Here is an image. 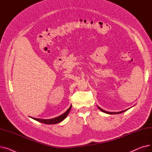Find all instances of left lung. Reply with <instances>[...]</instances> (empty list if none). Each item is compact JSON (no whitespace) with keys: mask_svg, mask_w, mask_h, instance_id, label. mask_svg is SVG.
<instances>
[{"mask_svg":"<svg viewBox=\"0 0 152 152\" xmlns=\"http://www.w3.org/2000/svg\"><path fill=\"white\" fill-rule=\"evenodd\" d=\"M99 109H100V110L102 111H103V112L106 113H108V114H110V115H113V114H119V113H121L124 112V111H125L127 110H124V111H119V112H108V111H105V110H103V109L100 108V107H99Z\"/></svg>","mask_w":152,"mask_h":152,"instance_id":"8db88e82","label":"left lung"}]
</instances>
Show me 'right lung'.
<instances>
[{"label": "right lung", "mask_w": 152, "mask_h": 152, "mask_svg": "<svg viewBox=\"0 0 152 152\" xmlns=\"http://www.w3.org/2000/svg\"><path fill=\"white\" fill-rule=\"evenodd\" d=\"M71 108V106H70V107L66 110V111L65 113H64L63 115L57 117L55 118H52V119H39V118H33L35 120L41 122L42 123H44V124H57L61 121H62L64 119H65V118L67 116V115H68L69 111Z\"/></svg>", "instance_id": "right-lung-1"}]
</instances>
